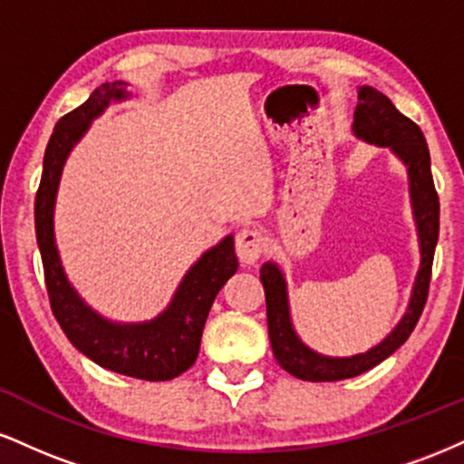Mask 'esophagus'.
I'll use <instances>...</instances> for the list:
<instances>
[{
  "label": "esophagus",
  "mask_w": 464,
  "mask_h": 464,
  "mask_svg": "<svg viewBox=\"0 0 464 464\" xmlns=\"http://www.w3.org/2000/svg\"><path fill=\"white\" fill-rule=\"evenodd\" d=\"M268 248V239L264 237L262 231L257 228H242L236 237V253L237 259L244 266H255L259 262V257Z\"/></svg>",
  "instance_id": "34e87169"
}]
</instances>
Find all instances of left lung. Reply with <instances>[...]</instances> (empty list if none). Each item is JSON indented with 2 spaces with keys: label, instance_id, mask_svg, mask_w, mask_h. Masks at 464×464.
<instances>
[{
  "label": "left lung",
  "instance_id": "1",
  "mask_svg": "<svg viewBox=\"0 0 464 464\" xmlns=\"http://www.w3.org/2000/svg\"><path fill=\"white\" fill-rule=\"evenodd\" d=\"M353 130L364 141L388 146L408 165L410 194H412L414 218L420 237V268L414 284L412 299L401 323L397 324L382 344L353 358H324L314 353L296 338L287 312L285 281L275 264H264L259 279L266 292V316H268V335L273 353L281 369L305 382H338L371 371L388 355H392L410 338L417 327L425 301H428L430 279L436 239H439V194L434 189L432 169H430V150L423 132L410 117L399 113L397 106L384 93L372 87H360L358 106L353 113Z\"/></svg>",
  "mask_w": 464,
  "mask_h": 464
}]
</instances>
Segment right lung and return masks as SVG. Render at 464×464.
<instances>
[{
	"mask_svg": "<svg viewBox=\"0 0 464 464\" xmlns=\"http://www.w3.org/2000/svg\"><path fill=\"white\" fill-rule=\"evenodd\" d=\"M121 98H126V82H104L89 95L87 102L58 120L45 148L44 177L36 189V242L44 259L52 312L69 343L102 369L137 380L168 382L188 371L198 358L202 327L209 316L211 303L237 270L233 237L228 236L216 248L207 250L185 275L168 310L143 324H113L89 310L65 279L54 246L52 211L63 163L93 117L102 113L111 100Z\"/></svg>",
	"mask_w": 464,
	"mask_h": 464,
	"instance_id": "add662e5",
	"label": "right lung"
}]
</instances>
